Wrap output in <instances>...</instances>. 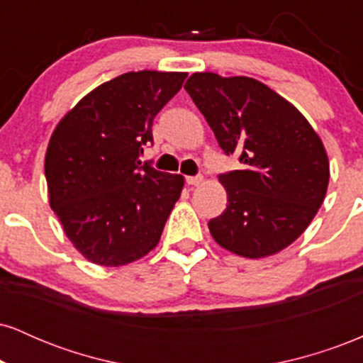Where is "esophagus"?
<instances>
[{"mask_svg":"<svg viewBox=\"0 0 363 363\" xmlns=\"http://www.w3.org/2000/svg\"><path fill=\"white\" fill-rule=\"evenodd\" d=\"M186 182L189 186H199L203 182V176H187Z\"/></svg>","mask_w":363,"mask_h":363,"instance_id":"obj_1","label":"esophagus"}]
</instances>
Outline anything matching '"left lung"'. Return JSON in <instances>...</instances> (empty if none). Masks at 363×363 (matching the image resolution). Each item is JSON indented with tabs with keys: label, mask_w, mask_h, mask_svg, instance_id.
<instances>
[{
	"label": "left lung",
	"mask_w": 363,
	"mask_h": 363,
	"mask_svg": "<svg viewBox=\"0 0 363 363\" xmlns=\"http://www.w3.org/2000/svg\"><path fill=\"white\" fill-rule=\"evenodd\" d=\"M184 89L240 170L220 174L228 205L208 222L213 239L239 256L264 257L290 245L323 205L329 162L307 119L264 83L194 73Z\"/></svg>",
	"instance_id": "1"
}]
</instances>
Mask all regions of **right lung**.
<instances>
[{
  "instance_id": "right-lung-1",
  "label": "right lung",
  "mask_w": 363,
  "mask_h": 363,
  "mask_svg": "<svg viewBox=\"0 0 363 363\" xmlns=\"http://www.w3.org/2000/svg\"><path fill=\"white\" fill-rule=\"evenodd\" d=\"M187 73L131 72L102 83L54 129L44 170L49 201L86 259L121 266L160 240L184 179L141 164L155 116Z\"/></svg>"
}]
</instances>
